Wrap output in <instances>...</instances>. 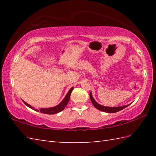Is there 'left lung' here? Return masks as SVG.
<instances>
[{"label":"left lung","instance_id":"left-lung-1","mask_svg":"<svg viewBox=\"0 0 156 156\" xmlns=\"http://www.w3.org/2000/svg\"><path fill=\"white\" fill-rule=\"evenodd\" d=\"M90 100H91L92 105H94V107L96 108H97L98 110H99V111H103V112H110V113H114V112H117L118 111H120L122 110V109H124L125 108L127 107L129 105H130V104H129V105H127L122 106V107H105V106L99 105L98 103H97V102L95 101L94 98L92 97L91 92H90Z\"/></svg>","mask_w":156,"mask_h":156}]
</instances>
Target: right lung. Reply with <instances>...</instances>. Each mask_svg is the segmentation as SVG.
Here are the masks:
<instances>
[{
  "label": "right lung",
  "instance_id": "add662e5",
  "mask_svg": "<svg viewBox=\"0 0 156 156\" xmlns=\"http://www.w3.org/2000/svg\"><path fill=\"white\" fill-rule=\"evenodd\" d=\"M73 87H72L70 89H69V90L68 91V92L67 93V94L66 95L65 98L63 99V101L59 103L58 105L55 106L54 107H51V108H40L39 110H37V109H34V108L31 106L30 105L27 104V102H25V101L23 102H24L25 105L26 106H27L28 107L31 108L32 109H34V110L36 111H40L42 113H45V114H48V115H53V114H55V113H58L59 112H61L62 111L64 110L65 108V107H66V105H68L69 100V98H70V94H71V92L73 90Z\"/></svg>",
  "mask_w": 156,
  "mask_h": 156
}]
</instances>
